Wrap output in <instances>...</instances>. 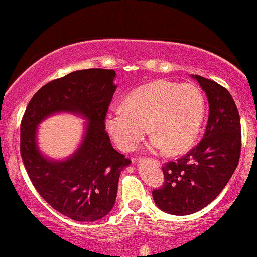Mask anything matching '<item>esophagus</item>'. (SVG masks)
Instances as JSON below:
<instances>
[{"label":"esophagus","mask_w":257,"mask_h":257,"mask_svg":"<svg viewBox=\"0 0 257 257\" xmlns=\"http://www.w3.org/2000/svg\"><path fill=\"white\" fill-rule=\"evenodd\" d=\"M156 164H157V165H160V161H157V160H156Z\"/></svg>","instance_id":"34e87169"}]
</instances>
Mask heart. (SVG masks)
<instances>
[{"label":"heart","instance_id":"obj_1","mask_svg":"<svg viewBox=\"0 0 257 257\" xmlns=\"http://www.w3.org/2000/svg\"><path fill=\"white\" fill-rule=\"evenodd\" d=\"M204 117L205 100L196 86L155 80L132 91L122 108L107 112L105 125L123 151L136 149L149 130L152 150L181 154L196 141Z\"/></svg>","mask_w":257,"mask_h":257}]
</instances>
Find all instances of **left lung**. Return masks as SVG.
Returning <instances> with one entry per match:
<instances>
[{"label": "left lung", "mask_w": 257, "mask_h": 257, "mask_svg": "<svg viewBox=\"0 0 257 257\" xmlns=\"http://www.w3.org/2000/svg\"><path fill=\"white\" fill-rule=\"evenodd\" d=\"M209 100V121L201 141L185 156L162 167V187L152 191L154 201L171 215H191L206 207L227 185L241 152L237 107L225 87L192 75Z\"/></svg>", "instance_id": "left-lung-1"}]
</instances>
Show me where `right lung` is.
Returning <instances> with one entry per match:
<instances>
[{
    "instance_id": "obj_1",
    "label": "right lung",
    "mask_w": 257,
    "mask_h": 257,
    "mask_svg": "<svg viewBox=\"0 0 257 257\" xmlns=\"http://www.w3.org/2000/svg\"><path fill=\"white\" fill-rule=\"evenodd\" d=\"M115 77L113 70L88 68L51 81L35 93L22 117L20 151L32 185L56 211L75 221L92 222L112 210L120 174L131 162L113 149L105 130ZM60 112L89 122L79 149L57 162L41 154L36 134L45 118Z\"/></svg>"
}]
</instances>
